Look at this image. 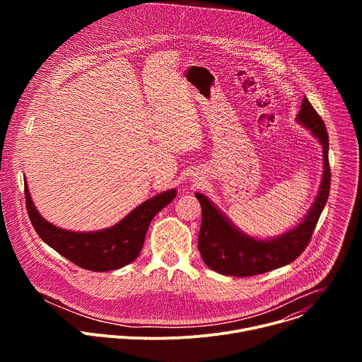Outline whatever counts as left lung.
Masks as SVG:
<instances>
[{
	"instance_id": "1",
	"label": "left lung",
	"mask_w": 362,
	"mask_h": 362,
	"mask_svg": "<svg viewBox=\"0 0 362 362\" xmlns=\"http://www.w3.org/2000/svg\"><path fill=\"white\" fill-rule=\"evenodd\" d=\"M296 120L313 132L322 144L324 175L317 200L305 219L282 236L257 240L239 232L202 193H196L202 206V225L197 238L203 262L211 269L230 276H253L293 262L305 250L329 196L331 169L328 160V133L324 120L303 97Z\"/></svg>"
}]
</instances>
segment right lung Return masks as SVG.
I'll return each mask as SVG.
<instances>
[{"mask_svg": "<svg viewBox=\"0 0 362 362\" xmlns=\"http://www.w3.org/2000/svg\"><path fill=\"white\" fill-rule=\"evenodd\" d=\"M25 204L37 235L77 267L94 272L120 269L139 256L151 219L176 196L168 190L154 196L130 212L117 225L100 232H71L54 226L40 216L24 182Z\"/></svg>", "mask_w": 362, "mask_h": 362, "instance_id": "add662e5", "label": "right lung"}]
</instances>
